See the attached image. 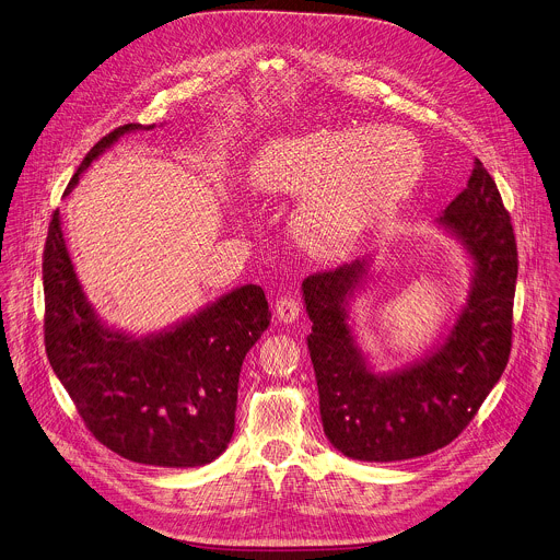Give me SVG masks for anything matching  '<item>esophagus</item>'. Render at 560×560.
Returning <instances> with one entry per match:
<instances>
[{"mask_svg":"<svg viewBox=\"0 0 560 560\" xmlns=\"http://www.w3.org/2000/svg\"><path fill=\"white\" fill-rule=\"evenodd\" d=\"M273 313H276V319L278 322H282V324H293L298 317H300V302L295 300V298H280L278 302H276V308H273Z\"/></svg>","mask_w":560,"mask_h":560,"instance_id":"obj_1","label":"esophagus"}]
</instances>
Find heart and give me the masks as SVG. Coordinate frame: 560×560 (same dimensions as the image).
Here are the masks:
<instances>
[{"mask_svg": "<svg viewBox=\"0 0 560 560\" xmlns=\"http://www.w3.org/2000/svg\"><path fill=\"white\" fill-rule=\"evenodd\" d=\"M422 173L424 151L405 129H311L267 140L249 160L247 184L262 197H302L298 241L339 256L385 225Z\"/></svg>", "mask_w": 560, "mask_h": 560, "instance_id": "heart-1", "label": "heart"}]
</instances>
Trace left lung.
<instances>
[{"mask_svg": "<svg viewBox=\"0 0 560 560\" xmlns=\"http://www.w3.org/2000/svg\"><path fill=\"white\" fill-rule=\"evenodd\" d=\"M435 225L468 256L470 287L440 339L400 368L376 370L354 330L352 302L374 280L376 252L302 282L324 433L352 459L398 462L446 446L505 370L518 260L510 217L479 160Z\"/></svg>", "mask_w": 560, "mask_h": 560, "instance_id": "obj_1", "label": "left lung"}]
</instances>
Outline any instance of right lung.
Listing matches in <instances>:
<instances>
[{
    "label": "right lung",
    "instance_id": "add662e5",
    "mask_svg": "<svg viewBox=\"0 0 560 560\" xmlns=\"http://www.w3.org/2000/svg\"><path fill=\"white\" fill-rule=\"evenodd\" d=\"M153 127L125 125L105 136L66 195L120 138ZM44 293L50 365L98 442L125 459L164 468L203 466L228 448L241 368L271 317L258 284L236 287L138 337L103 322L88 300L57 210L44 252Z\"/></svg>",
    "mask_w": 560,
    "mask_h": 560
}]
</instances>
